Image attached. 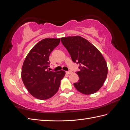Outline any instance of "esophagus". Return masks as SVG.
<instances>
[{
	"mask_svg": "<svg viewBox=\"0 0 130 130\" xmlns=\"http://www.w3.org/2000/svg\"><path fill=\"white\" fill-rule=\"evenodd\" d=\"M66 73L67 74H70L72 73V72L70 71V70H69V71H67Z\"/></svg>",
	"mask_w": 130,
	"mask_h": 130,
	"instance_id": "obj_1",
	"label": "esophagus"
}]
</instances>
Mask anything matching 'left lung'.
Listing matches in <instances>:
<instances>
[{"label": "left lung", "instance_id": "left-lung-1", "mask_svg": "<svg viewBox=\"0 0 130 130\" xmlns=\"http://www.w3.org/2000/svg\"><path fill=\"white\" fill-rule=\"evenodd\" d=\"M74 63L79 64L76 72L79 80L74 86L85 94L96 92L103 85L107 75V63L101 53L84 38L76 36L61 38Z\"/></svg>", "mask_w": 130, "mask_h": 130}]
</instances>
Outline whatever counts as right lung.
<instances>
[{"label":"right lung","mask_w":130,"mask_h":130,"mask_svg":"<svg viewBox=\"0 0 130 130\" xmlns=\"http://www.w3.org/2000/svg\"><path fill=\"white\" fill-rule=\"evenodd\" d=\"M60 38H45L35 45L23 63L22 78L29 92L36 98L46 100L58 91L64 70L50 71L49 56Z\"/></svg>","instance_id":"1"}]
</instances>
